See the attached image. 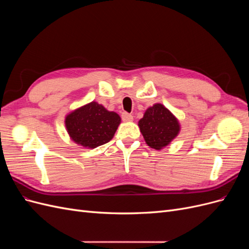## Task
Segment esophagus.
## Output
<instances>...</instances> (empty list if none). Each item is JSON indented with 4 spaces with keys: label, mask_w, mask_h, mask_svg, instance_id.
<instances>
[{
    "label": "esophagus",
    "mask_w": 249,
    "mask_h": 249,
    "mask_svg": "<svg viewBox=\"0 0 249 249\" xmlns=\"http://www.w3.org/2000/svg\"><path fill=\"white\" fill-rule=\"evenodd\" d=\"M122 119L124 120V122H132V120H133V115L130 114V113L123 112Z\"/></svg>",
    "instance_id": "1"
}]
</instances>
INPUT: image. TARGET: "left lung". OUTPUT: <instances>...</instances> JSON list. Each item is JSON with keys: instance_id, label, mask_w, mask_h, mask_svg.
Segmentation results:
<instances>
[{"instance_id": "obj_1", "label": "left lung", "mask_w": 249, "mask_h": 249, "mask_svg": "<svg viewBox=\"0 0 249 249\" xmlns=\"http://www.w3.org/2000/svg\"><path fill=\"white\" fill-rule=\"evenodd\" d=\"M138 125L146 144L155 149H161L168 145L179 132L178 119L161 104L149 107Z\"/></svg>"}]
</instances>
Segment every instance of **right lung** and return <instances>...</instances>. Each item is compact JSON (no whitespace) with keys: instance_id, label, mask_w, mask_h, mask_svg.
Listing matches in <instances>:
<instances>
[{"instance_id":"obj_1","label":"right lung","mask_w":249,"mask_h":249,"mask_svg":"<svg viewBox=\"0 0 249 249\" xmlns=\"http://www.w3.org/2000/svg\"><path fill=\"white\" fill-rule=\"evenodd\" d=\"M120 124V117L102 105L91 102L71 112L65 118V125L71 139L78 144L95 148L109 142Z\"/></svg>"}]
</instances>
